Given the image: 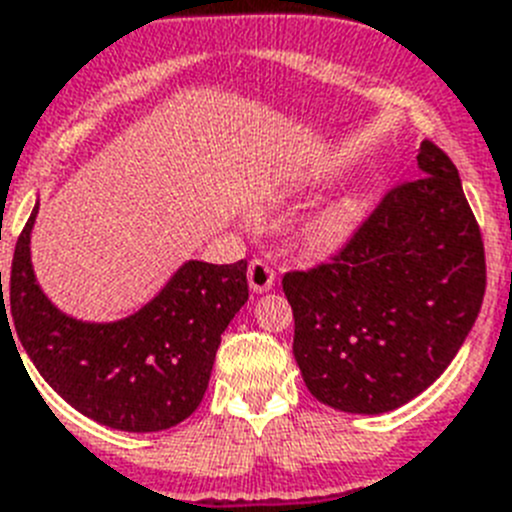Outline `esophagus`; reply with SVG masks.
Listing matches in <instances>:
<instances>
[{
    "label": "esophagus",
    "mask_w": 512,
    "mask_h": 512,
    "mask_svg": "<svg viewBox=\"0 0 512 512\" xmlns=\"http://www.w3.org/2000/svg\"><path fill=\"white\" fill-rule=\"evenodd\" d=\"M248 287H251L253 295H264L274 287V271L271 266H266L261 259H253L248 264Z\"/></svg>",
    "instance_id": "obj_1"
}]
</instances>
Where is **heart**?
<instances>
[{
	"mask_svg": "<svg viewBox=\"0 0 512 512\" xmlns=\"http://www.w3.org/2000/svg\"><path fill=\"white\" fill-rule=\"evenodd\" d=\"M343 241V225L336 215H325L310 225L302 235V248L310 256H328Z\"/></svg>",
	"mask_w": 512,
	"mask_h": 512,
	"instance_id": "1",
	"label": "heart"
}]
</instances>
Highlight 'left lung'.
Segmentation results:
<instances>
[{"instance_id": "obj_1", "label": "left lung", "mask_w": 512, "mask_h": 512, "mask_svg": "<svg viewBox=\"0 0 512 512\" xmlns=\"http://www.w3.org/2000/svg\"><path fill=\"white\" fill-rule=\"evenodd\" d=\"M418 169L330 264L282 282L302 379L341 413H390L428 390L482 307L485 248L459 171L428 140Z\"/></svg>"}]
</instances>
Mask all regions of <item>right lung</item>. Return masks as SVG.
Here are the masks:
<instances>
[{
    "instance_id": "right-lung-1",
    "label": "right lung",
    "mask_w": 512,
    "mask_h": 512,
    "mask_svg": "<svg viewBox=\"0 0 512 512\" xmlns=\"http://www.w3.org/2000/svg\"><path fill=\"white\" fill-rule=\"evenodd\" d=\"M38 210L35 200L9 287L0 292V325H9V309V336L15 330L40 377L81 415L128 433L166 431L187 420L205 397L225 328L248 300V261L189 259L133 315L81 320L63 312L35 277L30 238Z\"/></svg>"
}]
</instances>
